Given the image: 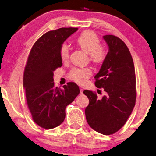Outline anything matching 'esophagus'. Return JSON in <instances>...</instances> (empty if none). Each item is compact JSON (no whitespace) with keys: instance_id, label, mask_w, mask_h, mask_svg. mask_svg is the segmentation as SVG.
Instances as JSON below:
<instances>
[{"instance_id":"1","label":"esophagus","mask_w":156,"mask_h":156,"mask_svg":"<svg viewBox=\"0 0 156 156\" xmlns=\"http://www.w3.org/2000/svg\"><path fill=\"white\" fill-rule=\"evenodd\" d=\"M83 93V89H80V94H82Z\"/></svg>"}]
</instances>
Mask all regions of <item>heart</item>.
Returning <instances> with one entry per match:
<instances>
[{
	"mask_svg": "<svg viewBox=\"0 0 156 156\" xmlns=\"http://www.w3.org/2000/svg\"><path fill=\"white\" fill-rule=\"evenodd\" d=\"M76 42L80 48L90 55V60L96 65H101L105 60L107 51L104 47L101 46V41L95 33L90 30L83 32L77 39ZM60 56L62 62H66L69 58V48L64 44L60 49ZM92 75L90 68H73L69 71V78L79 85L85 83L87 79Z\"/></svg>",
	"mask_w": 156,
	"mask_h": 156,
	"instance_id": "b5f03b06",
	"label": "heart"
}]
</instances>
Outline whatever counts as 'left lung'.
<instances>
[{
	"mask_svg": "<svg viewBox=\"0 0 156 156\" xmlns=\"http://www.w3.org/2000/svg\"><path fill=\"white\" fill-rule=\"evenodd\" d=\"M109 51L100 71L94 76L95 85L106 92L101 99L95 92L85 90L90 101L85 108L90 126L103 135H112L126 122L136 101L134 63L129 49L122 39L103 36Z\"/></svg>",
	"mask_w": 156,
	"mask_h": 156,
	"instance_id": "1",
	"label": "left lung"
}]
</instances>
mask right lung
Listing matches in <instances>:
<instances>
[{"label": "right lung", "instance_id": "add662e5", "mask_svg": "<svg viewBox=\"0 0 156 156\" xmlns=\"http://www.w3.org/2000/svg\"><path fill=\"white\" fill-rule=\"evenodd\" d=\"M77 28H61L47 32L36 41L30 52L23 74L27 104L39 126L52 129L64 122L66 107L80 93L78 86L68 83L55 87L53 71L62 66L60 49Z\"/></svg>", "mask_w": 156, "mask_h": 156}]
</instances>
